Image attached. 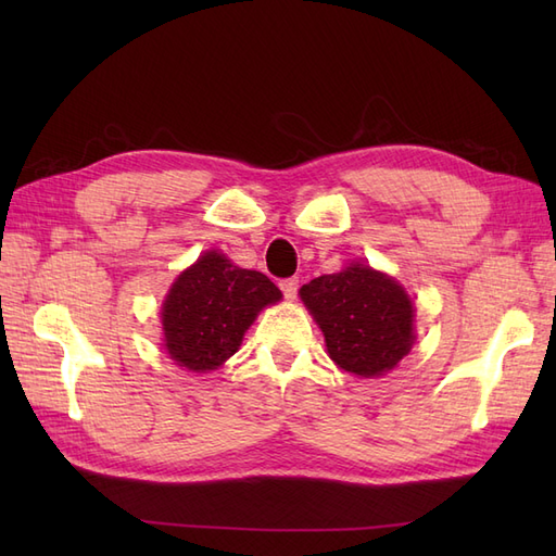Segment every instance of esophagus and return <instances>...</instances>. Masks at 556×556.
I'll list each match as a JSON object with an SVG mask.
<instances>
[{
  "label": "esophagus",
  "instance_id": "obj_1",
  "mask_svg": "<svg viewBox=\"0 0 556 556\" xmlns=\"http://www.w3.org/2000/svg\"><path fill=\"white\" fill-rule=\"evenodd\" d=\"M280 290L285 294V299H294L296 296V290H299V278H285L278 282Z\"/></svg>",
  "mask_w": 556,
  "mask_h": 556
}]
</instances>
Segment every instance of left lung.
Returning a JSON list of instances; mask_svg holds the SVG:
<instances>
[{"instance_id":"obj_1","label":"left lung","mask_w":556,"mask_h":556,"mask_svg":"<svg viewBox=\"0 0 556 556\" xmlns=\"http://www.w3.org/2000/svg\"><path fill=\"white\" fill-rule=\"evenodd\" d=\"M301 299L325 331L329 357L355 376H382L413 345V306L401 285L352 264L313 278Z\"/></svg>"}]
</instances>
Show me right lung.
<instances>
[{
    "mask_svg": "<svg viewBox=\"0 0 556 556\" xmlns=\"http://www.w3.org/2000/svg\"><path fill=\"white\" fill-rule=\"evenodd\" d=\"M280 296L264 274L233 266L217 252H206L180 274L164 301L166 350L190 371H213L239 350L255 315Z\"/></svg>",
    "mask_w": 556,
    "mask_h": 556,
    "instance_id": "add662e5",
    "label": "right lung"
}]
</instances>
